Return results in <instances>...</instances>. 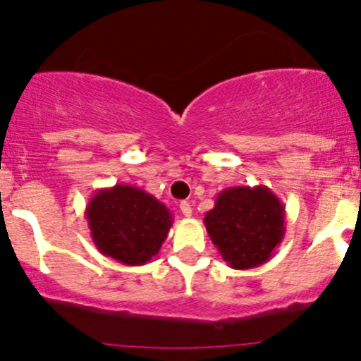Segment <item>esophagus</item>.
Here are the masks:
<instances>
[{
	"label": "esophagus",
	"mask_w": 361,
	"mask_h": 361,
	"mask_svg": "<svg viewBox=\"0 0 361 361\" xmlns=\"http://www.w3.org/2000/svg\"><path fill=\"white\" fill-rule=\"evenodd\" d=\"M180 211H181V213H183V216L190 218V216H192V206H190V202H187V201L181 202V204H180Z\"/></svg>",
	"instance_id": "esophagus-1"
}]
</instances>
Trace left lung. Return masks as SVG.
Returning a JSON list of instances; mask_svg holds the SVG:
<instances>
[{"mask_svg": "<svg viewBox=\"0 0 361 361\" xmlns=\"http://www.w3.org/2000/svg\"><path fill=\"white\" fill-rule=\"evenodd\" d=\"M204 225L228 267L246 271L265 264L285 238V206L265 185L231 187L218 194Z\"/></svg>", "mask_w": 361, "mask_h": 361, "instance_id": "8db88e82", "label": "left lung"}]
</instances>
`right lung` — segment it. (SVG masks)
Segmentation results:
<instances>
[{
	"instance_id": "right-lung-1",
	"label": "right lung",
	"mask_w": 361,
	"mask_h": 361,
	"mask_svg": "<svg viewBox=\"0 0 361 361\" xmlns=\"http://www.w3.org/2000/svg\"><path fill=\"white\" fill-rule=\"evenodd\" d=\"M96 248L123 265H143L159 253L173 225L171 211L130 185L99 188L85 207Z\"/></svg>"
}]
</instances>
